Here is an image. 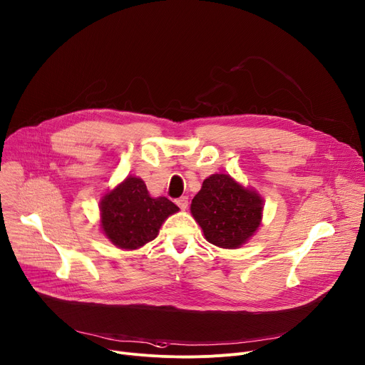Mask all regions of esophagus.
Listing matches in <instances>:
<instances>
[{
  "label": "esophagus",
  "mask_w": 365,
  "mask_h": 365,
  "mask_svg": "<svg viewBox=\"0 0 365 365\" xmlns=\"http://www.w3.org/2000/svg\"><path fill=\"white\" fill-rule=\"evenodd\" d=\"M187 197H180L178 201H176V204L182 208V210H186L187 208Z\"/></svg>",
  "instance_id": "34e87169"
}]
</instances>
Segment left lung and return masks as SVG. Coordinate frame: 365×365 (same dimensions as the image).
<instances>
[{
	"mask_svg": "<svg viewBox=\"0 0 365 365\" xmlns=\"http://www.w3.org/2000/svg\"><path fill=\"white\" fill-rule=\"evenodd\" d=\"M190 212L210 244L236 250L259 227L262 198L229 175H211L192 200Z\"/></svg>",
	"mask_w": 365,
	"mask_h": 365,
	"instance_id": "left-lung-1",
	"label": "left lung"
}]
</instances>
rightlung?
Listing matches in <instances>:
<instances>
[{
    "label": "right lung",
    "mask_w": 365,
    "mask_h": 365,
    "mask_svg": "<svg viewBox=\"0 0 365 365\" xmlns=\"http://www.w3.org/2000/svg\"><path fill=\"white\" fill-rule=\"evenodd\" d=\"M101 229L113 245L138 250L157 237L163 222L179 211L165 197L153 198L142 179L128 176L100 202Z\"/></svg>",
    "instance_id": "add662e5"
}]
</instances>
